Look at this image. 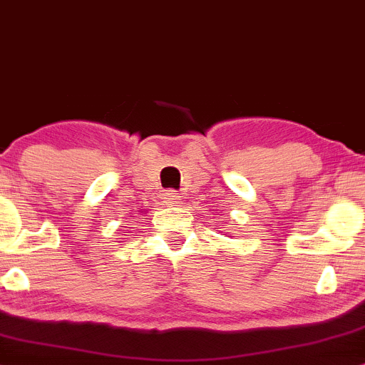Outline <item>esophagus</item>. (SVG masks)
<instances>
[{"label": "esophagus", "instance_id": "esophagus-1", "mask_svg": "<svg viewBox=\"0 0 365 365\" xmlns=\"http://www.w3.org/2000/svg\"><path fill=\"white\" fill-rule=\"evenodd\" d=\"M180 197L182 195H180V192L175 190V188H168V190H165V194H163V199L168 204H178Z\"/></svg>", "mask_w": 365, "mask_h": 365}]
</instances>
